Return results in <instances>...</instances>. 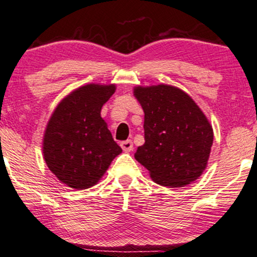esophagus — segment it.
I'll use <instances>...</instances> for the list:
<instances>
[{
	"instance_id": "esophagus-1",
	"label": "esophagus",
	"mask_w": 257,
	"mask_h": 257,
	"mask_svg": "<svg viewBox=\"0 0 257 257\" xmlns=\"http://www.w3.org/2000/svg\"><path fill=\"white\" fill-rule=\"evenodd\" d=\"M120 146H121L122 150L125 153H130L132 149H134V143H132V141H130V140L121 142V143H120Z\"/></svg>"
}]
</instances>
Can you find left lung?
<instances>
[{"label":"left lung","instance_id":"8db88e82","mask_svg":"<svg viewBox=\"0 0 257 257\" xmlns=\"http://www.w3.org/2000/svg\"><path fill=\"white\" fill-rule=\"evenodd\" d=\"M144 110V140L135 159L155 183L180 188L206 170L213 146V128L188 93L176 86L135 87Z\"/></svg>","mask_w":257,"mask_h":257}]
</instances>
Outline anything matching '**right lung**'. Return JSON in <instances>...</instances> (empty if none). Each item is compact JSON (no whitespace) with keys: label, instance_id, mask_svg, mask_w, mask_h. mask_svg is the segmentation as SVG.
Masks as SVG:
<instances>
[{"label":"right lung","instance_id":"right-lung-1","mask_svg":"<svg viewBox=\"0 0 257 257\" xmlns=\"http://www.w3.org/2000/svg\"><path fill=\"white\" fill-rule=\"evenodd\" d=\"M115 85L87 84L57 104L43 138V155L51 173L69 188L97 184L110 162L122 152L111 137L101 109Z\"/></svg>","mask_w":257,"mask_h":257}]
</instances>
